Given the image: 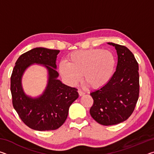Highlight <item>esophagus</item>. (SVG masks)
I'll return each mask as SVG.
<instances>
[{"label": "esophagus", "mask_w": 154, "mask_h": 154, "mask_svg": "<svg viewBox=\"0 0 154 154\" xmlns=\"http://www.w3.org/2000/svg\"><path fill=\"white\" fill-rule=\"evenodd\" d=\"M78 93H79V94L80 96H83V95L85 94V92H83V91H82V90H78Z\"/></svg>", "instance_id": "1"}]
</instances>
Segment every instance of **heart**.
Returning <instances> with one entry per match:
<instances>
[{
  "instance_id": "obj_1",
  "label": "heart",
  "mask_w": 154,
  "mask_h": 154,
  "mask_svg": "<svg viewBox=\"0 0 154 154\" xmlns=\"http://www.w3.org/2000/svg\"><path fill=\"white\" fill-rule=\"evenodd\" d=\"M68 62L59 64V72L62 79L70 86L83 82L93 89L103 87L113 75L116 60L109 50L90 49L71 52L67 56Z\"/></svg>"
}]
</instances>
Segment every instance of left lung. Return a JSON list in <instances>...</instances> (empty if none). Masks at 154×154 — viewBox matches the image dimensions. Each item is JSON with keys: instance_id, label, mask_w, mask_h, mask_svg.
Here are the masks:
<instances>
[{"instance_id": "left-lung-1", "label": "left lung", "mask_w": 154, "mask_h": 154, "mask_svg": "<svg viewBox=\"0 0 154 154\" xmlns=\"http://www.w3.org/2000/svg\"><path fill=\"white\" fill-rule=\"evenodd\" d=\"M118 54V64L113 76L103 87L90 93L94 103L90 113L104 126L116 125L129 118L139 95V64L126 47L113 43Z\"/></svg>"}]
</instances>
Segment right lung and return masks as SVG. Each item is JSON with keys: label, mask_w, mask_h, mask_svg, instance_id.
<instances>
[{"label": "right lung", "mask_w": 154, "mask_h": 154, "mask_svg": "<svg viewBox=\"0 0 154 154\" xmlns=\"http://www.w3.org/2000/svg\"><path fill=\"white\" fill-rule=\"evenodd\" d=\"M60 50L36 48L21 55L11 77L12 103L22 122L38 131L58 129L67 118L71 104L79 97L77 90L57 79L56 58ZM33 63L43 65L48 72V84L38 97L25 94L21 85L23 74Z\"/></svg>", "instance_id": "obj_1"}]
</instances>
